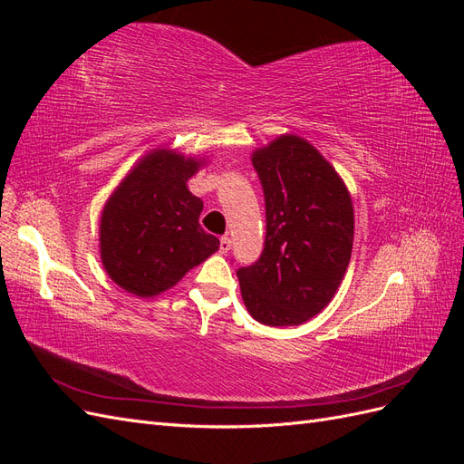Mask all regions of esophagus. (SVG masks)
<instances>
[{"mask_svg": "<svg viewBox=\"0 0 464 464\" xmlns=\"http://www.w3.org/2000/svg\"><path fill=\"white\" fill-rule=\"evenodd\" d=\"M230 249H232V240H230L228 236H222V237H220V254L227 256Z\"/></svg>", "mask_w": 464, "mask_h": 464, "instance_id": "esophagus-1", "label": "esophagus"}]
</instances>
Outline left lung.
Returning a JSON list of instances; mask_svg holds the SVG:
<instances>
[{
	"label": "left lung",
	"instance_id": "obj_1",
	"mask_svg": "<svg viewBox=\"0 0 464 464\" xmlns=\"http://www.w3.org/2000/svg\"><path fill=\"white\" fill-rule=\"evenodd\" d=\"M265 195L261 257L237 269L242 298L269 327L302 325L339 290L353 256L350 193L323 154L298 135H280L251 157Z\"/></svg>",
	"mask_w": 464,
	"mask_h": 464
}]
</instances>
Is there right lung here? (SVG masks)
<instances>
[{"label":"right lung","instance_id":"right-lung-1","mask_svg":"<svg viewBox=\"0 0 464 464\" xmlns=\"http://www.w3.org/2000/svg\"><path fill=\"white\" fill-rule=\"evenodd\" d=\"M201 164L170 149H154L110 195L98 230L101 259L123 290L159 296L218 249V237L199 224L203 201L188 189Z\"/></svg>","mask_w":464,"mask_h":464}]
</instances>
